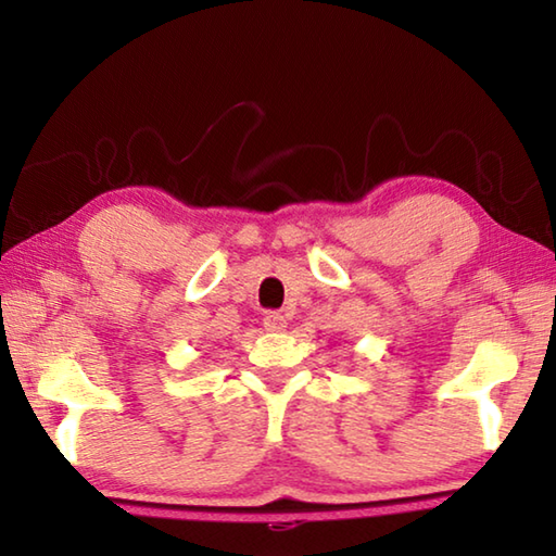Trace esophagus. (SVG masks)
Masks as SVG:
<instances>
[{"mask_svg": "<svg viewBox=\"0 0 556 556\" xmlns=\"http://www.w3.org/2000/svg\"><path fill=\"white\" fill-rule=\"evenodd\" d=\"M265 328H267V331H285L287 318L281 316V314H277V312H269L265 316Z\"/></svg>", "mask_w": 556, "mask_h": 556, "instance_id": "obj_1", "label": "esophagus"}]
</instances>
